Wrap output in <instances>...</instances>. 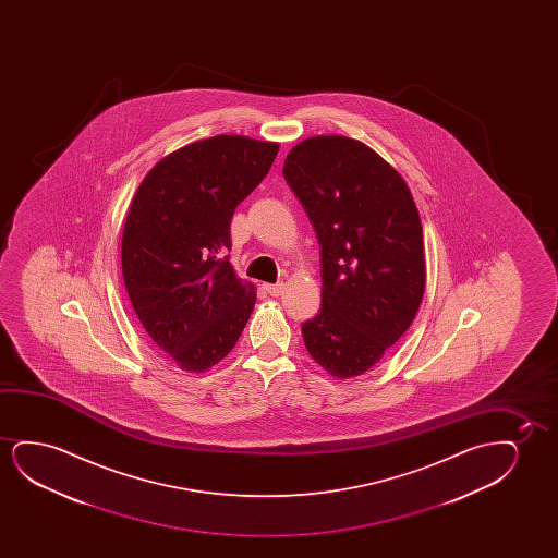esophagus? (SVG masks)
<instances>
[{
    "label": "esophagus",
    "instance_id": "esophagus-1",
    "mask_svg": "<svg viewBox=\"0 0 558 558\" xmlns=\"http://www.w3.org/2000/svg\"><path fill=\"white\" fill-rule=\"evenodd\" d=\"M265 291H267L268 295L278 298V295H282L283 293V283H265Z\"/></svg>",
    "mask_w": 558,
    "mask_h": 558
}]
</instances>
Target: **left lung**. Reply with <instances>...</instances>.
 I'll list each match as a JSON object with an SVG mask.
<instances>
[{"label":"left lung","mask_w":558,"mask_h":558,"mask_svg":"<svg viewBox=\"0 0 558 558\" xmlns=\"http://www.w3.org/2000/svg\"><path fill=\"white\" fill-rule=\"evenodd\" d=\"M283 177L320 242L322 308L301 326L306 351L333 377H356L404 336L423 299L412 192L369 146L339 135L291 148Z\"/></svg>","instance_id":"1"}]
</instances>
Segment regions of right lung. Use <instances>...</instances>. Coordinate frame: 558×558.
<instances>
[{
    "label": "right lung",
    "instance_id": "add662e5",
    "mask_svg": "<svg viewBox=\"0 0 558 558\" xmlns=\"http://www.w3.org/2000/svg\"><path fill=\"white\" fill-rule=\"evenodd\" d=\"M276 154V143L204 138L158 161L131 202L123 282L146 333L186 372L219 364L252 316L255 288L227 255L230 221Z\"/></svg>",
    "mask_w": 558,
    "mask_h": 558
}]
</instances>
